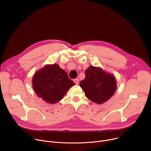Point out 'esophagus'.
Segmentation results:
<instances>
[{"instance_id": "34e87169", "label": "esophagus", "mask_w": 151, "mask_h": 151, "mask_svg": "<svg viewBox=\"0 0 151 151\" xmlns=\"http://www.w3.org/2000/svg\"><path fill=\"white\" fill-rule=\"evenodd\" d=\"M73 81H74V82H75L76 85H78V84H79V79H75L73 80Z\"/></svg>"}]
</instances>
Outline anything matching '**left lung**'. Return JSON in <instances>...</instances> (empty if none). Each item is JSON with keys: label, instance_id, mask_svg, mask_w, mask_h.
<instances>
[{"label": "left lung", "instance_id": "left-lung-1", "mask_svg": "<svg viewBox=\"0 0 151 151\" xmlns=\"http://www.w3.org/2000/svg\"><path fill=\"white\" fill-rule=\"evenodd\" d=\"M85 78L79 85L88 99L101 104L113 96L116 88L114 75L106 73L100 68L93 66L85 70Z\"/></svg>", "mask_w": 151, "mask_h": 151}]
</instances>
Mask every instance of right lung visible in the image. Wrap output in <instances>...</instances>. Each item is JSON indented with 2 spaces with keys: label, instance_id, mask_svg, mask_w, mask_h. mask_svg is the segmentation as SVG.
<instances>
[{
  "label": "right lung",
  "instance_id": "right-lung-1",
  "mask_svg": "<svg viewBox=\"0 0 151 151\" xmlns=\"http://www.w3.org/2000/svg\"><path fill=\"white\" fill-rule=\"evenodd\" d=\"M32 84L39 97L54 104L61 100L75 83L65 71L54 64L37 71L33 78Z\"/></svg>",
  "mask_w": 151,
  "mask_h": 151
}]
</instances>
